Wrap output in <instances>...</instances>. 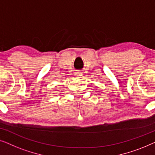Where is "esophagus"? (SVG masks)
Listing matches in <instances>:
<instances>
[{
  "label": "esophagus",
  "mask_w": 155,
  "mask_h": 155,
  "mask_svg": "<svg viewBox=\"0 0 155 155\" xmlns=\"http://www.w3.org/2000/svg\"><path fill=\"white\" fill-rule=\"evenodd\" d=\"M75 75H76V77H80V76L82 75V72L80 71H77V72H75Z\"/></svg>",
  "instance_id": "1"
}]
</instances>
